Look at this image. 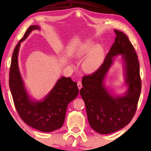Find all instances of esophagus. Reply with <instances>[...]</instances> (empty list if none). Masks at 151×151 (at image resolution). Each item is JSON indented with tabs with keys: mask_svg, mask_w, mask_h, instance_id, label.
I'll return each instance as SVG.
<instances>
[{
	"mask_svg": "<svg viewBox=\"0 0 151 151\" xmlns=\"http://www.w3.org/2000/svg\"><path fill=\"white\" fill-rule=\"evenodd\" d=\"M77 86H78V89L79 90H80V89L82 88V83H81V81H78V83H77Z\"/></svg>",
	"mask_w": 151,
	"mask_h": 151,
	"instance_id": "34e87169",
	"label": "esophagus"
}]
</instances>
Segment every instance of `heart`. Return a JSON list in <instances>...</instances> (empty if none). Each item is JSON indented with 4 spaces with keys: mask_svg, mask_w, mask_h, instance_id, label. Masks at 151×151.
Wrapping results in <instances>:
<instances>
[{
    "mask_svg": "<svg viewBox=\"0 0 151 151\" xmlns=\"http://www.w3.org/2000/svg\"><path fill=\"white\" fill-rule=\"evenodd\" d=\"M95 47L96 45L92 40H87L82 43L76 51V55L78 57H83L89 54L85 58L82 65L83 69L88 72L96 70L101 64V50L99 48L95 49Z\"/></svg>",
    "mask_w": 151,
    "mask_h": 151,
    "instance_id": "obj_1",
    "label": "heart"
}]
</instances>
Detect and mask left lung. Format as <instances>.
Listing matches in <instances>:
<instances>
[{
	"label": "left lung",
	"instance_id": "left-lung-1",
	"mask_svg": "<svg viewBox=\"0 0 151 151\" xmlns=\"http://www.w3.org/2000/svg\"><path fill=\"white\" fill-rule=\"evenodd\" d=\"M115 40L103 63L95 72L82 79L80 94L85 102L87 118L92 129L100 134H110L129 123L137 111L141 91V79L138 57L127 36L114 30ZM122 54L125 82L128 90L122 96H112L103 84L113 57Z\"/></svg>",
	"mask_w": 151,
	"mask_h": 151
}]
</instances>
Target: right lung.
Returning a JSON list of instances; mask_svg holds the SVG:
<instances>
[{"mask_svg": "<svg viewBox=\"0 0 151 151\" xmlns=\"http://www.w3.org/2000/svg\"><path fill=\"white\" fill-rule=\"evenodd\" d=\"M40 29L37 25L29 27L22 39L18 42L12 56L9 73V86L14 104L25 123L40 131H54L63 126L66 108L78 94L77 83L71 78L62 76L42 101L32 100L28 95L18 65V53L20 42L32 30Z\"/></svg>", "mask_w": 151, "mask_h": 151, "instance_id": "add662e5", "label": "right lung"}]
</instances>
